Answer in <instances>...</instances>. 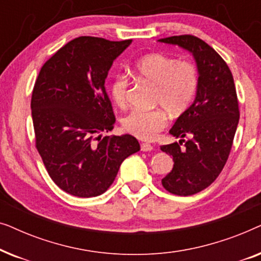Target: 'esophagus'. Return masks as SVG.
<instances>
[{
    "label": "esophagus",
    "mask_w": 261,
    "mask_h": 261,
    "mask_svg": "<svg viewBox=\"0 0 261 261\" xmlns=\"http://www.w3.org/2000/svg\"><path fill=\"white\" fill-rule=\"evenodd\" d=\"M140 147H141L142 152H149V151H152V149H153V146L151 144H147V142H142Z\"/></svg>",
    "instance_id": "1"
}]
</instances>
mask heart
<instances>
[{
	"instance_id": "heart-1",
	"label": "heart",
	"mask_w": 261,
	"mask_h": 261,
	"mask_svg": "<svg viewBox=\"0 0 261 261\" xmlns=\"http://www.w3.org/2000/svg\"><path fill=\"white\" fill-rule=\"evenodd\" d=\"M140 80L154 85L153 105L162 108L133 110L122 121L123 129L141 140L151 141L165 129L170 113L173 117L184 115L194 105L199 88L197 66L190 60H178L163 53H149L135 63ZM129 82L117 74L110 84V95L116 106H127Z\"/></svg>"
}]
</instances>
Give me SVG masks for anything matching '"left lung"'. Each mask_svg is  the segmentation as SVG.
I'll list each match as a JSON object with an SVG mask.
<instances>
[{
  "label": "left lung",
  "mask_w": 261,
  "mask_h": 261,
  "mask_svg": "<svg viewBox=\"0 0 261 261\" xmlns=\"http://www.w3.org/2000/svg\"><path fill=\"white\" fill-rule=\"evenodd\" d=\"M159 41L189 49L198 67L199 88L194 105L170 130L176 138L190 139L160 147L174 163L162 179L164 189L173 195L190 196L208 188L226 165L240 117L237 89L229 66L202 39L181 34Z\"/></svg>",
  "instance_id": "obj_1"
}]
</instances>
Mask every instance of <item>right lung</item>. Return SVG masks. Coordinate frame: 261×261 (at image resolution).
I'll use <instances>...</instances> for the list:
<instances>
[{"label": "right lung", "instance_id": "obj_1", "mask_svg": "<svg viewBox=\"0 0 261 261\" xmlns=\"http://www.w3.org/2000/svg\"><path fill=\"white\" fill-rule=\"evenodd\" d=\"M130 42L78 37L60 47L38 74L31 99L35 147L51 179L67 194H103L123 160L140 151L129 134L98 135L115 123L107 74Z\"/></svg>", "mask_w": 261, "mask_h": 261}]
</instances>
